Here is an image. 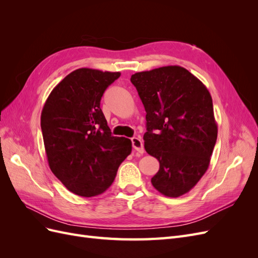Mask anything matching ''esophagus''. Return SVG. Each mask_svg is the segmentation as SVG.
Returning a JSON list of instances; mask_svg holds the SVG:
<instances>
[{
    "label": "esophagus",
    "instance_id": "34e87169",
    "mask_svg": "<svg viewBox=\"0 0 258 258\" xmlns=\"http://www.w3.org/2000/svg\"><path fill=\"white\" fill-rule=\"evenodd\" d=\"M131 142H132V147H134L137 152L141 153V154L144 153V145H143V141L141 139H140L139 137L132 138Z\"/></svg>",
    "mask_w": 258,
    "mask_h": 258
}]
</instances>
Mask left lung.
<instances>
[{"instance_id":"1","label":"left lung","mask_w":258,"mask_h":258,"mask_svg":"<svg viewBox=\"0 0 258 258\" xmlns=\"http://www.w3.org/2000/svg\"><path fill=\"white\" fill-rule=\"evenodd\" d=\"M130 81L146 112L145 151L159 161L152 184L167 197L182 196L210 165L217 139L212 97L179 66L138 72Z\"/></svg>"}]
</instances>
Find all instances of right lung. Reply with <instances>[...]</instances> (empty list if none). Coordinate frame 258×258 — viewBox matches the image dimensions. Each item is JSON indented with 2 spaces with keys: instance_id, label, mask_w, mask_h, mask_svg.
Wrapping results in <instances>:
<instances>
[{
  "instance_id": "right-lung-1",
  "label": "right lung",
  "mask_w": 258,
  "mask_h": 258,
  "mask_svg": "<svg viewBox=\"0 0 258 258\" xmlns=\"http://www.w3.org/2000/svg\"><path fill=\"white\" fill-rule=\"evenodd\" d=\"M119 76L77 69L52 89L43 107L41 127L49 168L82 197L104 192L132 150L129 139L112 136L100 108L105 89Z\"/></svg>"
}]
</instances>
